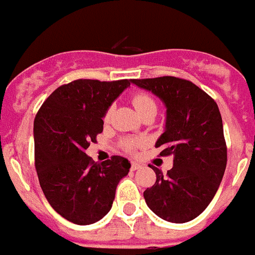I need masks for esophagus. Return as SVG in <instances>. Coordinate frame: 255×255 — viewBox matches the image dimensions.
<instances>
[{"instance_id":"34e87169","label":"esophagus","mask_w":255,"mask_h":255,"mask_svg":"<svg viewBox=\"0 0 255 255\" xmlns=\"http://www.w3.org/2000/svg\"><path fill=\"white\" fill-rule=\"evenodd\" d=\"M140 167H142V165H140L139 163H135V161H132L131 163V170H138Z\"/></svg>"}]
</instances>
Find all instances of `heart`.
I'll use <instances>...</instances> for the list:
<instances>
[{"label":"heart","mask_w":255,"mask_h":255,"mask_svg":"<svg viewBox=\"0 0 255 255\" xmlns=\"http://www.w3.org/2000/svg\"><path fill=\"white\" fill-rule=\"evenodd\" d=\"M131 102L132 105H134V108L136 109V112L139 113L140 116L143 113L148 112V111H156V103H155V100L148 94H135L132 96ZM111 115H112V108H109L107 111V113L104 116V121H108ZM142 143L143 142L140 139H124L123 146L125 150L131 151L134 148H136V147H139Z\"/></svg>","instance_id":"heart-1"}]
</instances>
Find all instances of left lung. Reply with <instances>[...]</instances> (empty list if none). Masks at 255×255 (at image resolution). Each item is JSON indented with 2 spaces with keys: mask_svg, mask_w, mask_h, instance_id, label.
Instances as JSON below:
<instances>
[{
  "mask_svg": "<svg viewBox=\"0 0 255 255\" xmlns=\"http://www.w3.org/2000/svg\"><path fill=\"white\" fill-rule=\"evenodd\" d=\"M156 95L167 108L165 129L156 140L161 156L173 155V168L143 193L147 206L170 223L195 219L215 197L227 167L222 116L215 100L190 81L176 77L131 79Z\"/></svg>",
  "mask_w": 255,
  "mask_h": 255,
  "instance_id": "obj_1",
  "label": "left lung"
}]
</instances>
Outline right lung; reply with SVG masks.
<instances>
[{
    "instance_id": "right-lung-1",
    "label": "right lung",
    "mask_w": 255,
    "mask_h": 255,
    "mask_svg": "<svg viewBox=\"0 0 255 255\" xmlns=\"http://www.w3.org/2000/svg\"><path fill=\"white\" fill-rule=\"evenodd\" d=\"M131 79H77L49 95L33 121L35 167L49 205L62 218L88 226L112 208L130 163L112 156L95 163L86 153L103 131V117Z\"/></svg>"
}]
</instances>
